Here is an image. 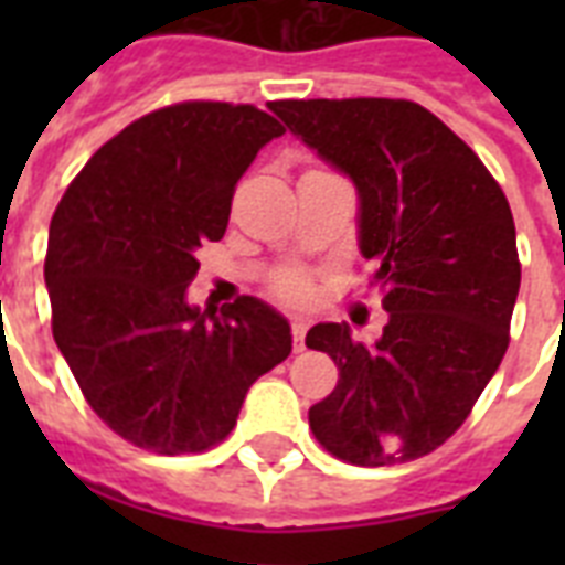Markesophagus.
I'll list each match as a JSON object with an SVG mask.
<instances>
[{
	"label": "esophagus",
	"mask_w": 565,
	"mask_h": 565,
	"mask_svg": "<svg viewBox=\"0 0 565 565\" xmlns=\"http://www.w3.org/2000/svg\"><path fill=\"white\" fill-rule=\"evenodd\" d=\"M305 334H308V322H305V319H296V322H292V349H296V352H305Z\"/></svg>",
	"instance_id": "1"
}]
</instances>
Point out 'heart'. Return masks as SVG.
Segmentation results:
<instances>
[{
  "label": "heart",
  "mask_w": 565,
  "mask_h": 565,
  "mask_svg": "<svg viewBox=\"0 0 565 565\" xmlns=\"http://www.w3.org/2000/svg\"><path fill=\"white\" fill-rule=\"evenodd\" d=\"M278 292H281L284 299H290V301H305L308 299V284L301 281V278H284L281 284H278Z\"/></svg>",
  "instance_id": "1"
}]
</instances>
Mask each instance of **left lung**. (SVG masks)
Instances as JSON below:
<instances>
[{
  "mask_svg": "<svg viewBox=\"0 0 565 565\" xmlns=\"http://www.w3.org/2000/svg\"><path fill=\"white\" fill-rule=\"evenodd\" d=\"M269 108L301 143L352 179L358 246L375 260L390 313L363 345L319 322L308 349L340 381L313 404L310 430L354 466L430 455L466 422L499 370L522 266L510 204L481 158L416 102L287 99Z\"/></svg>",
  "mask_w": 565,
  "mask_h": 565,
  "instance_id": "1",
  "label": "left lung"
}]
</instances>
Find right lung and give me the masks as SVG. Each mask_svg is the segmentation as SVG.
<instances>
[{
  "label": "right lung",
  "instance_id": "right-lung-1",
  "mask_svg": "<svg viewBox=\"0 0 565 565\" xmlns=\"http://www.w3.org/2000/svg\"><path fill=\"white\" fill-rule=\"evenodd\" d=\"M284 126L255 105L181 102L110 137L49 225L52 334L110 430L193 455L237 425L248 386L290 354V322L255 296L199 310L195 248L228 228L234 188Z\"/></svg>",
  "mask_w": 565,
  "mask_h": 565
}]
</instances>
